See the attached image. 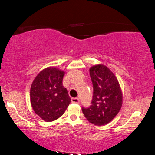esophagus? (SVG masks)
Instances as JSON below:
<instances>
[{
	"label": "esophagus",
	"instance_id": "1",
	"mask_svg": "<svg viewBox=\"0 0 155 155\" xmlns=\"http://www.w3.org/2000/svg\"><path fill=\"white\" fill-rule=\"evenodd\" d=\"M71 101L73 103H75V104H78L80 102V99L78 97H75V98H72L71 99Z\"/></svg>",
	"mask_w": 155,
	"mask_h": 155
}]
</instances>
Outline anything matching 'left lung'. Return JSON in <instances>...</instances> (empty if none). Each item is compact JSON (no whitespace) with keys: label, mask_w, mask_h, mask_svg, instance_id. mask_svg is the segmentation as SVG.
<instances>
[{"label":"left lung","mask_w":155,"mask_h":155,"mask_svg":"<svg viewBox=\"0 0 155 155\" xmlns=\"http://www.w3.org/2000/svg\"><path fill=\"white\" fill-rule=\"evenodd\" d=\"M90 75L93 85L92 105L82 107V111L88 121L104 126L119 112L123 103L122 91L115 75L105 65L91 67Z\"/></svg>","instance_id":"1"}]
</instances>
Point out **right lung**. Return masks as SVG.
<instances>
[{"label": "right lung", "mask_w": 155, "mask_h": 155, "mask_svg": "<svg viewBox=\"0 0 155 155\" xmlns=\"http://www.w3.org/2000/svg\"><path fill=\"white\" fill-rule=\"evenodd\" d=\"M64 75V71L48 67L40 72L31 84V107L35 113L46 122L61 117L71 103V97L62 83Z\"/></svg>", "instance_id": "1"}]
</instances>
